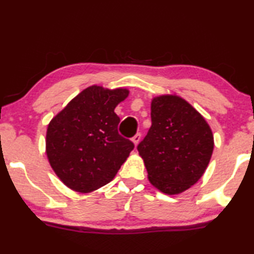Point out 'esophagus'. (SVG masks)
<instances>
[{
    "instance_id": "esophagus-1",
    "label": "esophagus",
    "mask_w": 254,
    "mask_h": 254,
    "mask_svg": "<svg viewBox=\"0 0 254 254\" xmlns=\"http://www.w3.org/2000/svg\"><path fill=\"white\" fill-rule=\"evenodd\" d=\"M140 138H141V134L140 133H137L135 135H133V137H132V141H133V144L135 146H137L138 142L140 141Z\"/></svg>"
}]
</instances>
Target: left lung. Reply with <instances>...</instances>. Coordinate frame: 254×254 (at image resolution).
I'll list each match as a JSON object with an SVG mask.
<instances>
[{
  "label": "left lung",
  "mask_w": 254,
  "mask_h": 254,
  "mask_svg": "<svg viewBox=\"0 0 254 254\" xmlns=\"http://www.w3.org/2000/svg\"><path fill=\"white\" fill-rule=\"evenodd\" d=\"M152 127L137 149L148 180L167 194L181 193L197 183L214 148L212 130L205 119L180 96L154 98Z\"/></svg>",
  "instance_id": "1"
}]
</instances>
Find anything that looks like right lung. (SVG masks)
Returning a JSON list of instances; mask_svg holds the SVG:
<instances>
[{
	"label": "right lung",
	"mask_w": 254,
	"mask_h": 254,
	"mask_svg": "<svg viewBox=\"0 0 254 254\" xmlns=\"http://www.w3.org/2000/svg\"><path fill=\"white\" fill-rule=\"evenodd\" d=\"M127 95L124 88L87 87L49 123L46 152L66 187L94 191L108 184L126 162L134 144L119 133L121 120L114 110Z\"/></svg>",
	"instance_id": "1"
}]
</instances>
